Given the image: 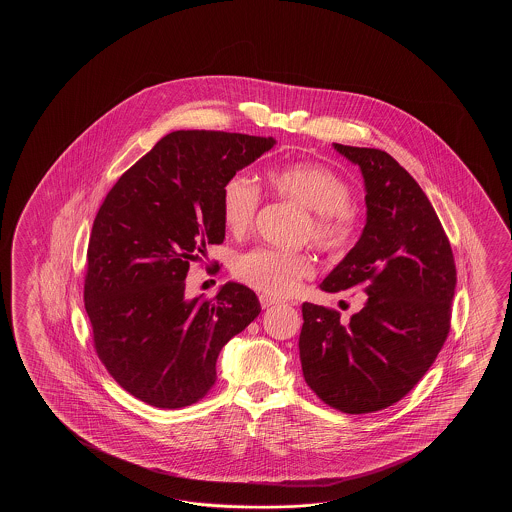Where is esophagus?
Masks as SVG:
<instances>
[{
    "label": "esophagus",
    "instance_id": "1",
    "mask_svg": "<svg viewBox=\"0 0 512 512\" xmlns=\"http://www.w3.org/2000/svg\"><path fill=\"white\" fill-rule=\"evenodd\" d=\"M260 304L263 309H269L272 305L278 304V300H276V298H271V296H267V294H261Z\"/></svg>",
    "mask_w": 512,
    "mask_h": 512
}]
</instances>
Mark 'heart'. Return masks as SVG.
Instances as JSON below:
<instances>
[{"label": "heart", "instance_id": "b5f03b06", "mask_svg": "<svg viewBox=\"0 0 512 512\" xmlns=\"http://www.w3.org/2000/svg\"><path fill=\"white\" fill-rule=\"evenodd\" d=\"M267 185L274 196L309 212L302 240L324 252L346 251L355 240L357 214L349 205L351 188L331 168L316 163L285 164L267 172ZM260 205V188L245 175H232L221 190V218L236 236L252 229ZM232 272L252 289L283 298L311 278L315 267L307 254L254 247L241 252Z\"/></svg>", "mask_w": 512, "mask_h": 512}]
</instances>
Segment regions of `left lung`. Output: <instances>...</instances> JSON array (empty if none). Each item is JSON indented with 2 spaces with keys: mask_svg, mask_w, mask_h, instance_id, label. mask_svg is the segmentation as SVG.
Listing matches in <instances>:
<instances>
[{
  "mask_svg": "<svg viewBox=\"0 0 512 512\" xmlns=\"http://www.w3.org/2000/svg\"><path fill=\"white\" fill-rule=\"evenodd\" d=\"M333 146L360 166L368 218L320 289L364 291L368 300L349 322L305 302L298 348L320 401L371 414L401 401L434 364L450 331L456 263L432 203L390 153Z\"/></svg>",
  "mask_w": 512,
  "mask_h": 512,
  "instance_id": "left-lung-1",
  "label": "left lung"
}]
</instances>
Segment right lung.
<instances>
[{
	"label": "right lung",
	"mask_w": 512,
	"mask_h": 512,
	"mask_svg": "<svg viewBox=\"0 0 512 512\" xmlns=\"http://www.w3.org/2000/svg\"><path fill=\"white\" fill-rule=\"evenodd\" d=\"M272 137L172 131L120 175L93 221L84 280L98 359L139 401L175 410L203 399L219 351L260 315L258 296L225 283L185 298L192 261L225 240L221 190L269 152Z\"/></svg>",
	"instance_id": "right-lung-1"
}]
</instances>
